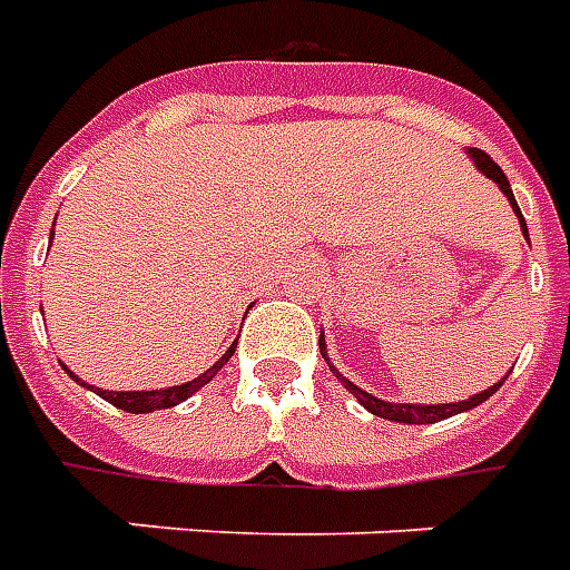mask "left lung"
I'll list each match as a JSON object with an SVG mask.
<instances>
[{
	"label": "left lung",
	"instance_id": "obj_1",
	"mask_svg": "<svg viewBox=\"0 0 570 570\" xmlns=\"http://www.w3.org/2000/svg\"><path fill=\"white\" fill-rule=\"evenodd\" d=\"M470 156L475 159V165H479V171L491 177V180H494V184H498V187L507 193V199L512 202V212L522 217L519 205H515V196H512L510 180H507V175H503V168H500V165L494 163V159H491L488 153H482V149H470ZM522 233L528 236L524 217H522ZM318 346L325 350V343H318ZM322 356H325V353H322ZM331 371H334V374H337V377L346 383V390H350V393L356 395L358 405H365L371 414H377V417H386V421H395V423H435V421H445V417H454V414H460V411H470V407L482 405L488 395L498 393L500 386H503V381H507V377H503V381L494 383V386H488L485 393H475L472 399H466V402H451V405H395V402H383V399H377V395H371V393H365V390H358L356 383L346 381V377H343L341 371L334 368V365H331Z\"/></svg>",
	"mask_w": 570,
	"mask_h": 570
}]
</instances>
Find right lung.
<instances>
[{
	"label": "right lung",
	"mask_w": 570,
	"mask_h": 570,
	"mask_svg": "<svg viewBox=\"0 0 570 570\" xmlns=\"http://www.w3.org/2000/svg\"><path fill=\"white\" fill-rule=\"evenodd\" d=\"M233 353H236V343L229 346L227 353L220 356V362H214L212 368L205 371L202 377H196V381L189 383H180V386H168V390H147V393H110V390H98L100 399H107L110 405L122 407V411H131V414H149V411H163V407H175L180 405L184 399H189V395L196 393L199 386H205V383L212 381L217 371L227 365L229 358H233ZM79 381V377H76ZM82 386H88V383H82ZM95 390V386H91Z\"/></svg>",
	"instance_id": "obj_1"
}]
</instances>
